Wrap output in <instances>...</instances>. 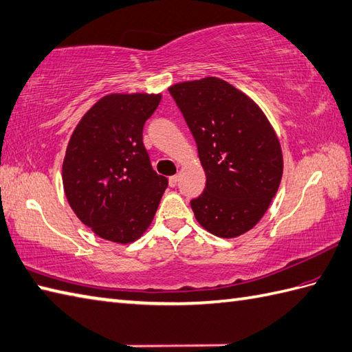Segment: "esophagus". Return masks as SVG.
<instances>
[{"label": "esophagus", "mask_w": 352, "mask_h": 352, "mask_svg": "<svg viewBox=\"0 0 352 352\" xmlns=\"http://www.w3.org/2000/svg\"><path fill=\"white\" fill-rule=\"evenodd\" d=\"M177 181H179V177H177V176H170V177H168V184H170V186H176V185H177Z\"/></svg>", "instance_id": "34e87169"}]
</instances>
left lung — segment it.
Instances as JSON below:
<instances>
[{
	"mask_svg": "<svg viewBox=\"0 0 352 352\" xmlns=\"http://www.w3.org/2000/svg\"><path fill=\"white\" fill-rule=\"evenodd\" d=\"M196 140L206 186L191 200L203 229L236 238L253 229L276 196L283 155L276 131L253 99L220 78L168 89Z\"/></svg>",
	"mask_w": 352,
	"mask_h": 352,
	"instance_id": "left-lung-1",
	"label": "left lung"
}]
</instances>
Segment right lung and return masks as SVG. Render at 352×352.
<instances>
[{
  "instance_id": "right-lung-1",
  "label": "right lung",
  "mask_w": 352,
  "mask_h": 352,
  "mask_svg": "<svg viewBox=\"0 0 352 352\" xmlns=\"http://www.w3.org/2000/svg\"><path fill=\"white\" fill-rule=\"evenodd\" d=\"M161 95L113 93L76 124L63 161V188L75 215L98 236L129 244L149 228L166 191L143 144Z\"/></svg>"
}]
</instances>
